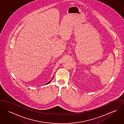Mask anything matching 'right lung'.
Returning <instances> with one entry per match:
<instances>
[{"label": "right lung", "instance_id": "1", "mask_svg": "<svg viewBox=\"0 0 124 124\" xmlns=\"http://www.w3.org/2000/svg\"><path fill=\"white\" fill-rule=\"evenodd\" d=\"M53 78H52V79H53ZM52 79H51V80H50V81H49V82H48V83H47V84H45V85H47V84H49V83H50V82H51V80H52Z\"/></svg>", "mask_w": 124, "mask_h": 124}]
</instances>
